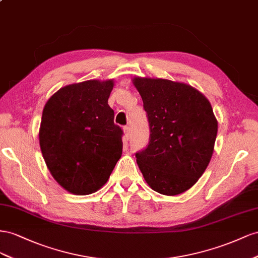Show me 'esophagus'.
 <instances>
[{"label":"esophagus","instance_id":"esophagus-1","mask_svg":"<svg viewBox=\"0 0 258 258\" xmlns=\"http://www.w3.org/2000/svg\"><path fill=\"white\" fill-rule=\"evenodd\" d=\"M123 132H124V136H123V137H124L125 141H127L130 135H131L130 127H128V126H124V127H123Z\"/></svg>","mask_w":258,"mask_h":258}]
</instances>
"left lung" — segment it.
Here are the masks:
<instances>
[{
  "mask_svg": "<svg viewBox=\"0 0 258 258\" xmlns=\"http://www.w3.org/2000/svg\"><path fill=\"white\" fill-rule=\"evenodd\" d=\"M150 127L147 148L136 153L148 186L177 196L203 175L214 151L218 123L211 102L197 88L166 79L136 77Z\"/></svg>",
  "mask_w": 258,
  "mask_h": 258,
  "instance_id": "left-lung-1",
  "label": "left lung"
}]
</instances>
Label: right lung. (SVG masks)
Returning a JSON list of instances; mask_svg holds the SVG:
<instances>
[{"mask_svg": "<svg viewBox=\"0 0 258 258\" xmlns=\"http://www.w3.org/2000/svg\"><path fill=\"white\" fill-rule=\"evenodd\" d=\"M114 81L87 80L61 87L46 101L39 131L54 179L77 196L96 192L122 156V134L108 105Z\"/></svg>", "mask_w": 258, "mask_h": 258, "instance_id": "add662e5", "label": "right lung"}]
</instances>
